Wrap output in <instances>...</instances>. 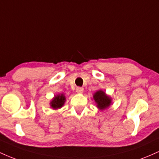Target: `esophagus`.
I'll return each instance as SVG.
<instances>
[{"label":"esophagus","instance_id":"obj_1","mask_svg":"<svg viewBox=\"0 0 159 159\" xmlns=\"http://www.w3.org/2000/svg\"><path fill=\"white\" fill-rule=\"evenodd\" d=\"M76 92L78 93H82L84 92V88H82V87H77L76 88Z\"/></svg>","mask_w":159,"mask_h":159}]
</instances>
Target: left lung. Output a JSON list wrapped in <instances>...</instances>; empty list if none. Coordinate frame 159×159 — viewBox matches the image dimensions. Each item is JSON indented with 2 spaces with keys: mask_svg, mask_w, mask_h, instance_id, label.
Returning <instances> with one entry per match:
<instances>
[{
  "mask_svg": "<svg viewBox=\"0 0 159 159\" xmlns=\"http://www.w3.org/2000/svg\"><path fill=\"white\" fill-rule=\"evenodd\" d=\"M93 99L94 100L97 108L100 111H104L108 108L112 104V98L102 90H97L94 93L93 95Z\"/></svg>",
  "mask_w": 159,
  "mask_h": 159,
  "instance_id": "8db88e82",
  "label": "left lung"
}]
</instances>
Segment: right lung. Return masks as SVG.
Here are the masks:
<instances>
[{"instance_id":"add662e5","label":"right lung","mask_w":159,"mask_h":159,"mask_svg":"<svg viewBox=\"0 0 159 159\" xmlns=\"http://www.w3.org/2000/svg\"><path fill=\"white\" fill-rule=\"evenodd\" d=\"M66 98L65 95L63 93L57 94L53 97V98L50 102V106L52 107L54 110H57V109L61 108L64 105L66 102Z\"/></svg>"}]
</instances>
